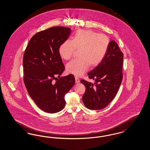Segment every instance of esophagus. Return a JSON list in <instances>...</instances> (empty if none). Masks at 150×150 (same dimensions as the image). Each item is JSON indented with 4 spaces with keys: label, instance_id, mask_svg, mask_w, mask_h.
<instances>
[{
    "label": "esophagus",
    "instance_id": "obj_1",
    "mask_svg": "<svg viewBox=\"0 0 150 150\" xmlns=\"http://www.w3.org/2000/svg\"><path fill=\"white\" fill-rule=\"evenodd\" d=\"M75 82L76 83H79L80 82V79L76 76H75Z\"/></svg>",
    "mask_w": 150,
    "mask_h": 150
}]
</instances>
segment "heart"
<instances>
[{
	"label": "heart",
	"mask_w": 150,
	"mask_h": 150,
	"mask_svg": "<svg viewBox=\"0 0 150 150\" xmlns=\"http://www.w3.org/2000/svg\"><path fill=\"white\" fill-rule=\"evenodd\" d=\"M110 44L108 36L98 34L91 30L76 31L72 40H67L59 48L61 57L65 60L70 59L76 50H80L79 59L70 61L66 66L67 71L75 76L83 75L90 65H98L107 52Z\"/></svg>",
	"instance_id": "1"
}]
</instances>
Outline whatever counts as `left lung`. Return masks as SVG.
Here are the masks:
<instances>
[{
	"mask_svg": "<svg viewBox=\"0 0 150 150\" xmlns=\"http://www.w3.org/2000/svg\"><path fill=\"white\" fill-rule=\"evenodd\" d=\"M123 54L114 41L110 42L107 52L102 62L88 74L93 84L85 80L86 90L83 96L84 105L89 109L100 110L105 108L113 100L119 90L123 79Z\"/></svg>",
	"mask_w": 150,
	"mask_h": 150,
	"instance_id": "8db88e82",
	"label": "left lung"
}]
</instances>
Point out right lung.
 Returning <instances> with one entry per match:
<instances>
[{
	"label": "right lung",
	"instance_id": "obj_1",
	"mask_svg": "<svg viewBox=\"0 0 150 150\" xmlns=\"http://www.w3.org/2000/svg\"><path fill=\"white\" fill-rule=\"evenodd\" d=\"M70 33V28L61 26L40 31L30 38L23 55L25 88L38 107L48 113L64 108L65 95L75 83L72 74L60 78L65 66L59 48Z\"/></svg>",
	"mask_w": 150,
	"mask_h": 150
}]
</instances>
